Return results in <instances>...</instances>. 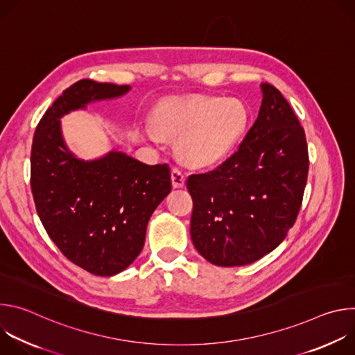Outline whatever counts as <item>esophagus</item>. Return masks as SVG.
<instances>
[{"label":"esophagus","instance_id":"esophagus-1","mask_svg":"<svg viewBox=\"0 0 355 355\" xmlns=\"http://www.w3.org/2000/svg\"><path fill=\"white\" fill-rule=\"evenodd\" d=\"M171 181H173V187L174 188H181L185 185V175L182 173L181 168L174 167L171 171Z\"/></svg>","mask_w":355,"mask_h":355}]
</instances>
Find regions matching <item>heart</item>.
<instances>
[{"label":"heart","instance_id":"heart-1","mask_svg":"<svg viewBox=\"0 0 355 355\" xmlns=\"http://www.w3.org/2000/svg\"><path fill=\"white\" fill-rule=\"evenodd\" d=\"M159 125L181 135L180 155L193 166H209L226 157L248 123V112L240 103L222 98H195L173 103L157 116ZM151 139L160 133L153 125L147 128Z\"/></svg>","mask_w":355,"mask_h":355}]
</instances>
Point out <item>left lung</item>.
<instances>
[{"instance_id": "8db88e82", "label": "left lung", "mask_w": 355, "mask_h": 355, "mask_svg": "<svg viewBox=\"0 0 355 355\" xmlns=\"http://www.w3.org/2000/svg\"><path fill=\"white\" fill-rule=\"evenodd\" d=\"M259 116L234 153L215 170L192 174L191 239L220 267L251 264L277 248L297 218L309 155L288 101L264 83Z\"/></svg>"}]
</instances>
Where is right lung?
Returning a JSON list of instances; mask_svg holds the SVG:
<instances>
[{
    "mask_svg": "<svg viewBox=\"0 0 355 355\" xmlns=\"http://www.w3.org/2000/svg\"><path fill=\"white\" fill-rule=\"evenodd\" d=\"M129 85L80 80L39 121L31 151V187L49 237L76 266L111 277L144 245L148 219L171 191L168 164H144L122 151L85 162L67 148L60 118L125 95Z\"/></svg>",
    "mask_w": 355,
    "mask_h": 355,
    "instance_id": "1",
    "label": "right lung"
}]
</instances>
